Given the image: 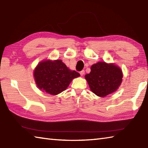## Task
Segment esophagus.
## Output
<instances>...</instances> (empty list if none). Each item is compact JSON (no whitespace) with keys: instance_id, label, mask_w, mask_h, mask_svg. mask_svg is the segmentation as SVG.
Returning a JSON list of instances; mask_svg holds the SVG:
<instances>
[{"instance_id":"obj_1","label":"esophagus","mask_w":148,"mask_h":148,"mask_svg":"<svg viewBox=\"0 0 148 148\" xmlns=\"http://www.w3.org/2000/svg\"><path fill=\"white\" fill-rule=\"evenodd\" d=\"M79 74H80V75L81 76H83V75L84 74V70H83V71H80V72H79Z\"/></svg>"}]
</instances>
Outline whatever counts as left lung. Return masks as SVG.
<instances>
[{
    "label": "left lung",
    "instance_id": "1",
    "mask_svg": "<svg viewBox=\"0 0 148 148\" xmlns=\"http://www.w3.org/2000/svg\"><path fill=\"white\" fill-rule=\"evenodd\" d=\"M85 78L91 90L97 96L105 97L118 88L122 81V72L114 64L100 62L91 67Z\"/></svg>",
    "mask_w": 148,
    "mask_h": 148
}]
</instances>
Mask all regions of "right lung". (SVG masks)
Instances as JSON below:
<instances>
[{"label": "right lung", "instance_id": "1", "mask_svg": "<svg viewBox=\"0 0 148 148\" xmlns=\"http://www.w3.org/2000/svg\"><path fill=\"white\" fill-rule=\"evenodd\" d=\"M34 76L40 90L55 95L65 90L72 79L80 75L76 71H71L62 60H57L39 63L34 71Z\"/></svg>", "mask_w": 148, "mask_h": 148}]
</instances>
